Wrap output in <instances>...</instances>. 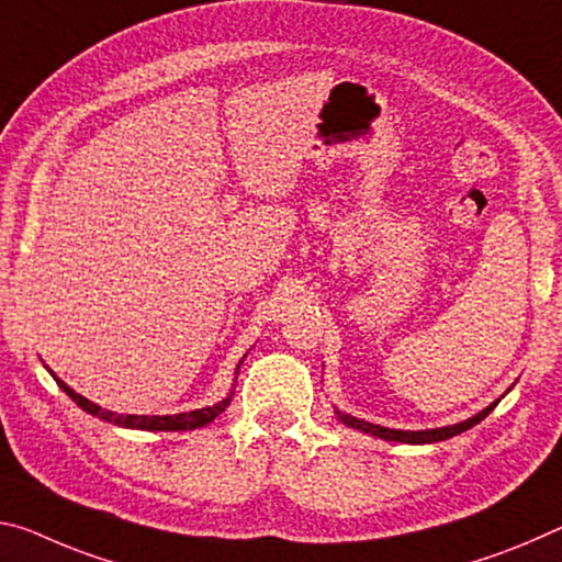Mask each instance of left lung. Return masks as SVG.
Here are the masks:
<instances>
[{"label":"left lung","mask_w":562,"mask_h":562,"mask_svg":"<svg viewBox=\"0 0 562 562\" xmlns=\"http://www.w3.org/2000/svg\"><path fill=\"white\" fill-rule=\"evenodd\" d=\"M497 403H501V397H497L495 403H490L485 409H480L477 415L468 417V420L456 423V425H445V427H430V430H393V427H382V425L362 420V417H352L350 413H342V409H337V407H335V415L342 425L355 427V430H360V432H368V435H372V438L390 440V442H407V445H427V442H440V440L456 438V435L470 430V427H475L480 420H485V417L493 413Z\"/></svg>","instance_id":"left-lung-1"}]
</instances>
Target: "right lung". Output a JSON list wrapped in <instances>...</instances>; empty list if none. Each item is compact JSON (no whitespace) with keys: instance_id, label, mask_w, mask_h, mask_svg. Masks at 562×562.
Wrapping results in <instances>:
<instances>
[{"instance_id":"1","label":"right lung","mask_w":562,"mask_h":562,"mask_svg":"<svg viewBox=\"0 0 562 562\" xmlns=\"http://www.w3.org/2000/svg\"><path fill=\"white\" fill-rule=\"evenodd\" d=\"M247 358V355H245ZM243 358V360H245ZM243 360L237 362V370H235V380H237V372H239V364ZM49 370V368H47ZM49 375L57 380V385L65 390V393L75 400V403L85 409V413L100 417V420L110 423V425H117V427H130V430H153V432H182V430H198V427H204L207 423L215 420V417L222 413L229 405V400H233V390H229L227 397H222L220 403L215 405H207V407H200V409H190V413H177V415H120V413H112V409H104L92 400H87L85 395L75 393L72 387L67 385L65 380H59L55 372L49 370Z\"/></svg>"}]
</instances>
